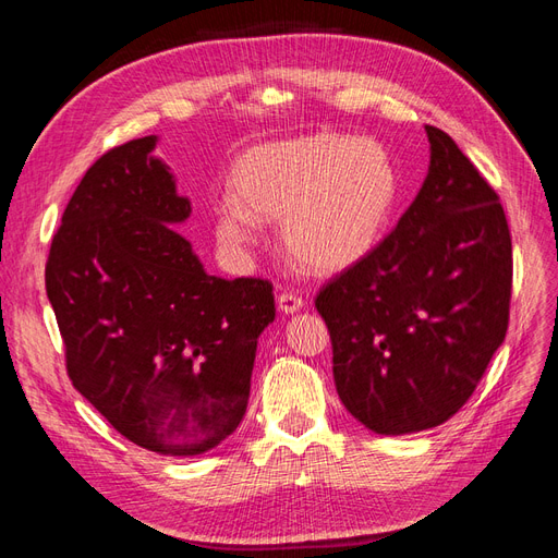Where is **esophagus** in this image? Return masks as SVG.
Segmentation results:
<instances>
[{
	"mask_svg": "<svg viewBox=\"0 0 558 558\" xmlns=\"http://www.w3.org/2000/svg\"><path fill=\"white\" fill-rule=\"evenodd\" d=\"M302 305H305V302H302V298L295 293H281L277 298V307L281 314H295L302 310Z\"/></svg>",
	"mask_w": 558,
	"mask_h": 558,
	"instance_id": "obj_1",
	"label": "esophagus"
}]
</instances>
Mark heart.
Instances as JSON below:
<instances>
[{
  "instance_id": "1",
  "label": "heart",
  "mask_w": 558,
  "mask_h": 558,
  "mask_svg": "<svg viewBox=\"0 0 558 558\" xmlns=\"http://www.w3.org/2000/svg\"><path fill=\"white\" fill-rule=\"evenodd\" d=\"M400 193L396 162L369 137L312 132L248 148L234 162L232 193L214 199L216 240L244 253L260 221L316 275L359 265L384 240Z\"/></svg>"
}]
</instances>
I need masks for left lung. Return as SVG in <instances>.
<instances>
[{
  "label": "left lung",
  "instance_id": "1",
  "mask_svg": "<svg viewBox=\"0 0 558 558\" xmlns=\"http://www.w3.org/2000/svg\"><path fill=\"white\" fill-rule=\"evenodd\" d=\"M396 230L316 295L349 414L379 435L445 424L505 340L512 240L496 191L447 132Z\"/></svg>",
  "mask_w": 558,
  "mask_h": 558
}]
</instances>
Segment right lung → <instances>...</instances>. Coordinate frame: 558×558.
Returning <instances> with one entry per match:
<instances>
[{
  "label": "right lung",
  "instance_id": "right-lung-1",
  "mask_svg": "<svg viewBox=\"0 0 558 558\" xmlns=\"http://www.w3.org/2000/svg\"><path fill=\"white\" fill-rule=\"evenodd\" d=\"M128 142L78 183L50 244L46 293L76 391L130 442L197 456L244 418L272 283L207 275L174 228L191 199L154 156Z\"/></svg>",
  "mask_w": 558,
  "mask_h": 558
}]
</instances>
